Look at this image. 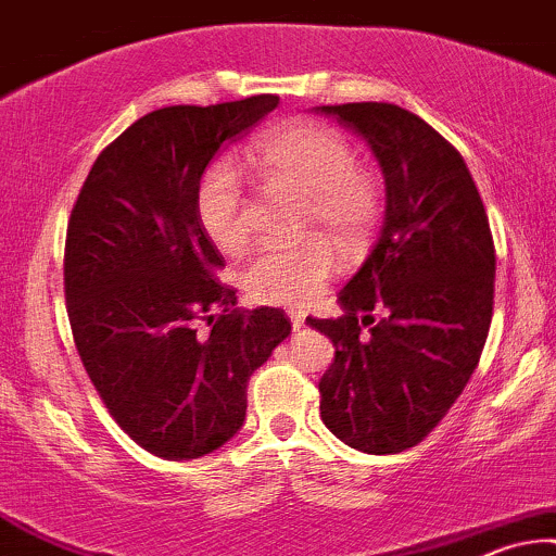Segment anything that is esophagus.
I'll return each instance as SVG.
<instances>
[{
    "instance_id": "esophagus-1",
    "label": "esophagus",
    "mask_w": 556,
    "mask_h": 556,
    "mask_svg": "<svg viewBox=\"0 0 556 556\" xmlns=\"http://www.w3.org/2000/svg\"><path fill=\"white\" fill-rule=\"evenodd\" d=\"M287 315H290V323H292V328H302V326H305V318H307V315L302 313V311H290V313H287Z\"/></svg>"
}]
</instances>
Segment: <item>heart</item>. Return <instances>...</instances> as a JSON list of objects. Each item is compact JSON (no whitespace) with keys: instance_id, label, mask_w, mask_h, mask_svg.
I'll list each match as a JSON object with an SVG mask.
<instances>
[{"instance_id":"heart-1","label":"heart","mask_w":556,"mask_h":556,"mask_svg":"<svg viewBox=\"0 0 556 556\" xmlns=\"http://www.w3.org/2000/svg\"><path fill=\"white\" fill-rule=\"evenodd\" d=\"M249 161L269 192L305 200L300 230L313 236L290 249H264L243 266L241 285L264 305L305 307L336 271V251L364 249L382 213V192L369 168L354 164L343 132L323 123H292L266 132L251 146ZM200 228L217 249L238 254L251 238L249 200L236 168L217 161L194 192Z\"/></svg>"}]
</instances>
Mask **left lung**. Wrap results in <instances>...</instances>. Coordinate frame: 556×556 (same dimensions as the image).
<instances>
[{
    "label": "left lung",
    "instance_id": "obj_1",
    "mask_svg": "<svg viewBox=\"0 0 556 556\" xmlns=\"http://www.w3.org/2000/svg\"><path fill=\"white\" fill-rule=\"evenodd\" d=\"M318 110L367 140L388 189L379 241L339 292L346 313L307 318L336 346L320 418L351 448L397 454L439 426L480 362L493 233L462 153L418 115L388 102Z\"/></svg>",
    "mask_w": 556,
    "mask_h": 556
}]
</instances>
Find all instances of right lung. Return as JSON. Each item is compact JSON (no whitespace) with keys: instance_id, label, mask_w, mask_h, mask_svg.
<instances>
[{"instance_id":"1","label":"right lung","mask_w":556,"mask_h":556,"mask_svg":"<svg viewBox=\"0 0 556 556\" xmlns=\"http://www.w3.org/2000/svg\"><path fill=\"white\" fill-rule=\"evenodd\" d=\"M277 104L256 94L149 112L97 156L68 217L63 292L76 351L115 424L161 459H197L233 439L249 377L290 336L279 307H236L194 210L215 153Z\"/></svg>"}]
</instances>
